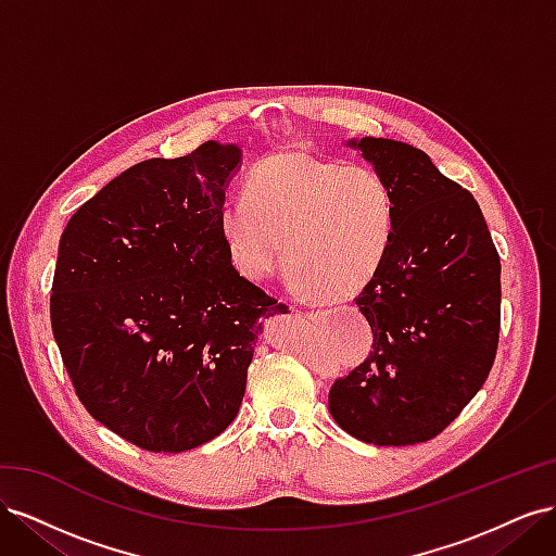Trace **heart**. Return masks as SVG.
I'll list each match as a JSON object with an SVG mask.
<instances>
[{
  "instance_id": "obj_1",
  "label": "heart",
  "mask_w": 556,
  "mask_h": 556,
  "mask_svg": "<svg viewBox=\"0 0 556 556\" xmlns=\"http://www.w3.org/2000/svg\"><path fill=\"white\" fill-rule=\"evenodd\" d=\"M217 227L233 266L264 280L288 257L292 280L325 301L362 292L390 250L394 199L368 166L285 153L250 172Z\"/></svg>"
}]
</instances>
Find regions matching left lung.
Segmentation results:
<instances>
[{
  "mask_svg": "<svg viewBox=\"0 0 556 556\" xmlns=\"http://www.w3.org/2000/svg\"><path fill=\"white\" fill-rule=\"evenodd\" d=\"M394 199L390 250L355 299L374 331L368 357L336 380L329 410L374 445L439 435L492 371L501 262L478 201L427 153L394 139H350Z\"/></svg>",
  "mask_w": 556,
  "mask_h": 556,
  "instance_id": "1",
  "label": "left lung"
}]
</instances>
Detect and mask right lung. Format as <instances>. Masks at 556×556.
I'll return each mask as SVG.
<instances>
[{
	"label": "right lung",
	"mask_w": 556,
	"mask_h": 556,
	"mask_svg": "<svg viewBox=\"0 0 556 556\" xmlns=\"http://www.w3.org/2000/svg\"><path fill=\"white\" fill-rule=\"evenodd\" d=\"M237 143L129 166L66 223L50 294L88 413L150 452L220 435L245 394L262 319L288 306L245 280L217 227Z\"/></svg>",
	"instance_id": "1"
}]
</instances>
